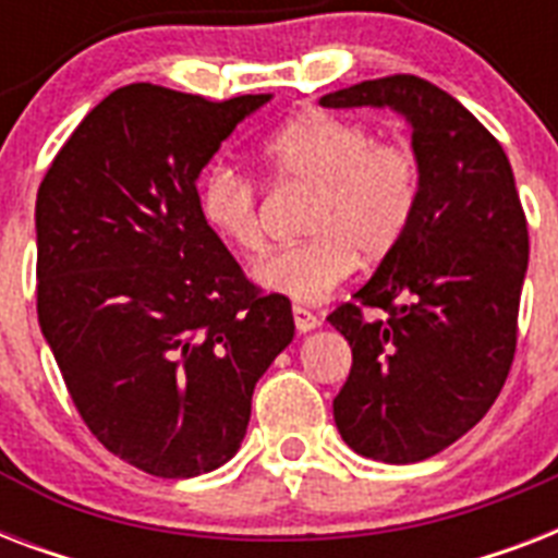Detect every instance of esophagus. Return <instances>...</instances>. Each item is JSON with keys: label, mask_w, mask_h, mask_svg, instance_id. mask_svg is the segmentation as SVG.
Returning <instances> with one entry per match:
<instances>
[{"label": "esophagus", "mask_w": 558, "mask_h": 558, "mask_svg": "<svg viewBox=\"0 0 558 558\" xmlns=\"http://www.w3.org/2000/svg\"><path fill=\"white\" fill-rule=\"evenodd\" d=\"M292 318H295V327L298 332H313L318 327V315L310 313L306 306H292Z\"/></svg>", "instance_id": "esophagus-1"}]
</instances>
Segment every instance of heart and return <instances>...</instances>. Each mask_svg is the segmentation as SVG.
<instances>
[{"label":"heart","mask_w":558,"mask_h":558,"mask_svg":"<svg viewBox=\"0 0 558 558\" xmlns=\"http://www.w3.org/2000/svg\"><path fill=\"white\" fill-rule=\"evenodd\" d=\"M263 161L278 185L315 191L306 243L271 252L254 266V283L295 304H322L356 269L397 248L420 205V165L405 144L376 142L359 121L310 112L289 121ZM202 219L243 254L263 248L257 187L245 173L217 165L199 191Z\"/></svg>","instance_id":"b5f03b06"}]
</instances>
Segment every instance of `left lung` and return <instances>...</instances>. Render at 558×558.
I'll return each instance as SVG.
<instances>
[{
  "mask_svg": "<svg viewBox=\"0 0 558 558\" xmlns=\"http://www.w3.org/2000/svg\"><path fill=\"white\" fill-rule=\"evenodd\" d=\"M330 109H393L420 165L414 222L327 322L353 348L332 399L341 440L362 458L416 463L493 408L515 356L530 240L510 159L449 92L393 74L324 95ZM385 312L365 319L364 310Z\"/></svg>",
  "mask_w": 558,
  "mask_h": 558,
  "instance_id": "left-lung-1",
  "label": "left lung"
}]
</instances>
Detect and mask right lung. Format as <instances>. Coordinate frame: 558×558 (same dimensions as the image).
Instances as JSON below:
<instances>
[{
	"instance_id": "right-lung-1",
	"label": "right lung",
	"mask_w": 558,
	"mask_h": 558,
	"mask_svg": "<svg viewBox=\"0 0 558 558\" xmlns=\"http://www.w3.org/2000/svg\"><path fill=\"white\" fill-rule=\"evenodd\" d=\"M269 100L130 83L83 118L39 185V330L83 423L147 475L234 458L254 385L295 339L287 298L245 280L196 191Z\"/></svg>"
}]
</instances>
